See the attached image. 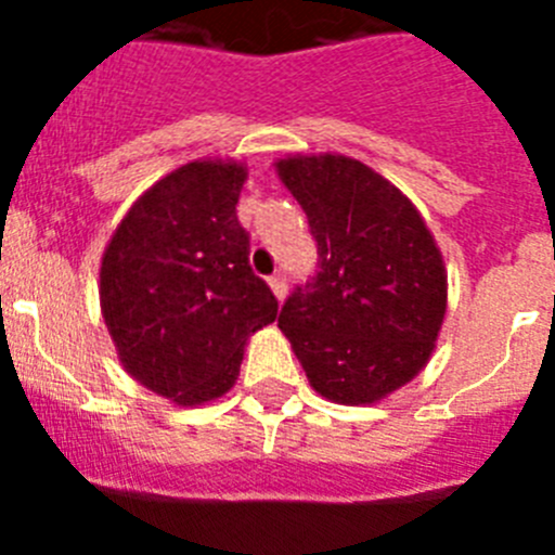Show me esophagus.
Masks as SVG:
<instances>
[{
  "instance_id": "1",
  "label": "esophagus",
  "mask_w": 555,
  "mask_h": 555,
  "mask_svg": "<svg viewBox=\"0 0 555 555\" xmlns=\"http://www.w3.org/2000/svg\"><path fill=\"white\" fill-rule=\"evenodd\" d=\"M269 286H272V292H274V297H278V300H283V297H286L288 294V283H286V274H272V278H269Z\"/></svg>"
}]
</instances>
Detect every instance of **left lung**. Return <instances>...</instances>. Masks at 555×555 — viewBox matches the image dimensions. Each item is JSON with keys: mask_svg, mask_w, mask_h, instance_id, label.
<instances>
[{"mask_svg": "<svg viewBox=\"0 0 555 555\" xmlns=\"http://www.w3.org/2000/svg\"><path fill=\"white\" fill-rule=\"evenodd\" d=\"M278 171L320 255L278 327L322 397L375 403L430 358L448 308L442 255L409 197L361 160L300 155Z\"/></svg>", "mask_w": 555, "mask_h": 555, "instance_id": "1", "label": "left lung"}]
</instances>
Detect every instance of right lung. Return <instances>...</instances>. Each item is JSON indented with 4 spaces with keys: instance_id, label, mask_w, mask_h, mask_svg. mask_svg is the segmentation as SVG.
<instances>
[{
    "instance_id": "add662e5",
    "label": "right lung",
    "mask_w": 555,
    "mask_h": 555,
    "mask_svg": "<svg viewBox=\"0 0 555 555\" xmlns=\"http://www.w3.org/2000/svg\"><path fill=\"white\" fill-rule=\"evenodd\" d=\"M247 171L194 160L152 185L113 233L100 300L121 364L180 405L222 397L244 345L278 317L235 217Z\"/></svg>"
}]
</instances>
